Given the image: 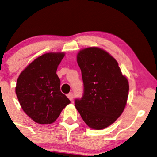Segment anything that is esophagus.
<instances>
[{
	"label": "esophagus",
	"instance_id": "obj_1",
	"mask_svg": "<svg viewBox=\"0 0 157 157\" xmlns=\"http://www.w3.org/2000/svg\"><path fill=\"white\" fill-rule=\"evenodd\" d=\"M67 98L70 100L71 102H72V100H73V95H72V93L67 94Z\"/></svg>",
	"mask_w": 157,
	"mask_h": 157
}]
</instances>
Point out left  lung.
I'll return each instance as SVG.
<instances>
[{
    "label": "left lung",
    "mask_w": 157,
    "mask_h": 157,
    "mask_svg": "<svg viewBox=\"0 0 157 157\" xmlns=\"http://www.w3.org/2000/svg\"><path fill=\"white\" fill-rule=\"evenodd\" d=\"M84 85L75 107L90 128L101 130L113 124L126 107L129 85L116 59L105 50L88 47L77 54Z\"/></svg>",
    "instance_id": "obj_1"
}]
</instances>
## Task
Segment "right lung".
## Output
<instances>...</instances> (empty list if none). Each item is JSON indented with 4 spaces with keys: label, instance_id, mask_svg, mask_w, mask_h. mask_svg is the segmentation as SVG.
<instances>
[{
    "label": "right lung",
    "instance_id": "add662e5",
    "mask_svg": "<svg viewBox=\"0 0 157 157\" xmlns=\"http://www.w3.org/2000/svg\"><path fill=\"white\" fill-rule=\"evenodd\" d=\"M64 57L63 52H49L37 57L21 73L16 94L22 109L39 124H51L57 120L70 100L60 91L56 74Z\"/></svg>",
    "mask_w": 157,
    "mask_h": 157
}]
</instances>
